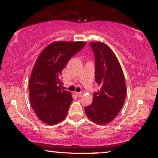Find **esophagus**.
I'll use <instances>...</instances> for the list:
<instances>
[{
	"instance_id": "obj_1",
	"label": "esophagus",
	"mask_w": 158,
	"mask_h": 158,
	"mask_svg": "<svg viewBox=\"0 0 158 158\" xmlns=\"http://www.w3.org/2000/svg\"><path fill=\"white\" fill-rule=\"evenodd\" d=\"M75 94L76 95H77V96H79V97H80V96H82V93H81V92H75Z\"/></svg>"
}]
</instances>
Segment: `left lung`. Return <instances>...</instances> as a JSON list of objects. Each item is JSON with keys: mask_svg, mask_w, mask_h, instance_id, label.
I'll return each instance as SVG.
<instances>
[{"mask_svg": "<svg viewBox=\"0 0 158 158\" xmlns=\"http://www.w3.org/2000/svg\"><path fill=\"white\" fill-rule=\"evenodd\" d=\"M95 55V79L101 87L90 105L85 107L87 118L97 124H106L117 116L126 98L124 75L112 49L101 42H90Z\"/></svg>", "mask_w": 158, "mask_h": 158, "instance_id": "1", "label": "left lung"}]
</instances>
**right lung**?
<instances>
[{
  "instance_id": "obj_1",
  "label": "right lung",
  "mask_w": 158,
  "mask_h": 158,
  "mask_svg": "<svg viewBox=\"0 0 158 158\" xmlns=\"http://www.w3.org/2000/svg\"><path fill=\"white\" fill-rule=\"evenodd\" d=\"M86 42L56 41L40 54L30 76L28 89L32 109L38 118L49 125L56 124L67 115L73 98L62 90V70Z\"/></svg>"
}]
</instances>
